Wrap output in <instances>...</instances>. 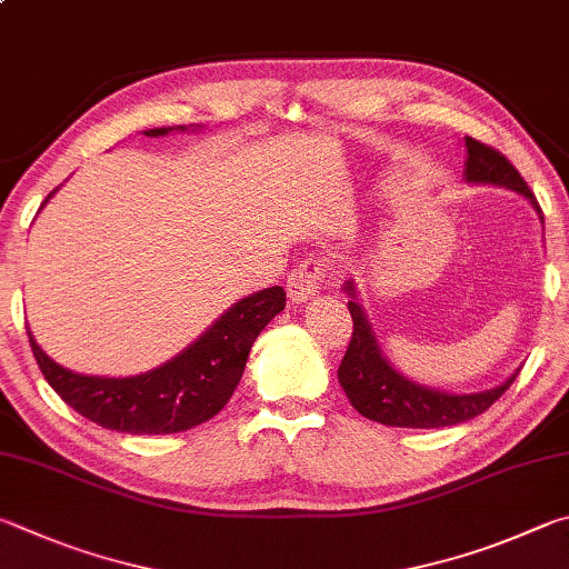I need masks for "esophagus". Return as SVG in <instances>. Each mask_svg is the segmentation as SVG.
Segmentation results:
<instances>
[{
  "label": "esophagus",
  "mask_w": 569,
  "mask_h": 569,
  "mask_svg": "<svg viewBox=\"0 0 569 569\" xmlns=\"http://www.w3.org/2000/svg\"><path fill=\"white\" fill-rule=\"evenodd\" d=\"M322 277L325 269L317 259H305L302 264H297V269H292V274L287 277V295H290V300L297 305L310 300V297H315L317 290H320Z\"/></svg>",
  "instance_id": "1"
}]
</instances>
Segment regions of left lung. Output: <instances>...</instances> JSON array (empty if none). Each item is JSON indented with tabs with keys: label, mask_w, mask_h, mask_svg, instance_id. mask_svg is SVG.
<instances>
[{
	"label": "left lung",
	"mask_w": 569,
	"mask_h": 569,
	"mask_svg": "<svg viewBox=\"0 0 569 569\" xmlns=\"http://www.w3.org/2000/svg\"><path fill=\"white\" fill-rule=\"evenodd\" d=\"M465 182L512 189V192L530 199L542 222V209L537 207L535 194L520 172L510 164V159L472 137H465ZM342 290L350 295L347 307H350L355 330L337 377H340L347 400L367 420L387 427H412V430H437V427L462 425L490 410L505 395L507 387L515 382V377L520 375V370H517L492 390L470 395H452L430 385L415 382L400 370H395L392 362L382 355L372 325L367 320L360 300H357V287L352 279L345 282Z\"/></svg>",
	"instance_id": "8db88e82"
}]
</instances>
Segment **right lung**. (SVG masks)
I'll use <instances>...</instances> for the list:
<instances>
[{"label":"right lung","instance_id":"obj_1","mask_svg":"<svg viewBox=\"0 0 569 569\" xmlns=\"http://www.w3.org/2000/svg\"><path fill=\"white\" fill-rule=\"evenodd\" d=\"M199 127V124H197ZM194 127V129H197ZM187 132L179 127L147 129V137ZM59 192L52 189L42 207ZM39 207V209H42ZM284 310L282 287H267L234 302L197 340L154 370L134 377H97L67 370L32 345L44 380L62 400L104 430L129 435H174L192 430L222 410L242 380L259 332Z\"/></svg>","mask_w":569,"mask_h":569}]
</instances>
